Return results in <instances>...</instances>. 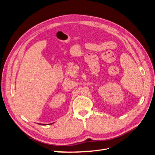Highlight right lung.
Instances as JSON below:
<instances>
[{"instance_id": "right-lung-1", "label": "right lung", "mask_w": 155, "mask_h": 155, "mask_svg": "<svg viewBox=\"0 0 155 155\" xmlns=\"http://www.w3.org/2000/svg\"><path fill=\"white\" fill-rule=\"evenodd\" d=\"M41 125H45V124H41Z\"/></svg>"}]
</instances>
